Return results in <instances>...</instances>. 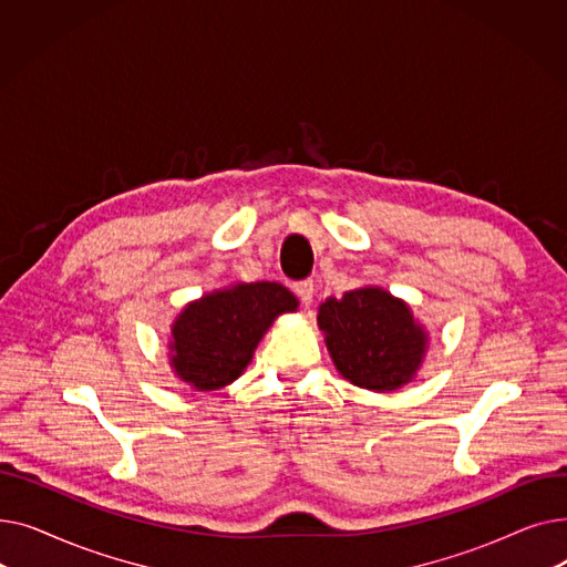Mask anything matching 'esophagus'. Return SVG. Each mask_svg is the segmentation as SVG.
<instances>
[{"mask_svg": "<svg viewBox=\"0 0 567 567\" xmlns=\"http://www.w3.org/2000/svg\"><path fill=\"white\" fill-rule=\"evenodd\" d=\"M293 291H296V296H299L301 303H303L306 308L312 306V296H315V285H312V280H299V282L293 285Z\"/></svg>", "mask_w": 567, "mask_h": 567, "instance_id": "obj_1", "label": "esophagus"}]
</instances>
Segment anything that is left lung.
<instances>
[{
	"label": "left lung",
	"instance_id": "left-lung-1",
	"mask_svg": "<svg viewBox=\"0 0 567 567\" xmlns=\"http://www.w3.org/2000/svg\"><path fill=\"white\" fill-rule=\"evenodd\" d=\"M338 372L368 391H395L421 368L427 333L409 306L381 287L326 299L317 315Z\"/></svg>",
	"mask_w": 567,
	"mask_h": 567
}]
</instances>
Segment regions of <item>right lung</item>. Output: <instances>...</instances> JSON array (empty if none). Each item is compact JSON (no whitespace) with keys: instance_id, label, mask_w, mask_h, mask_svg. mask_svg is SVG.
<instances>
[{"instance_id":"right-lung-1","label":"right lung","mask_w":567,"mask_h":567,"mask_svg":"<svg viewBox=\"0 0 567 567\" xmlns=\"http://www.w3.org/2000/svg\"><path fill=\"white\" fill-rule=\"evenodd\" d=\"M296 308V296L278 282H238L206 293L172 323L169 365L193 389L218 391L244 374L268 326Z\"/></svg>"}]
</instances>
